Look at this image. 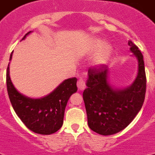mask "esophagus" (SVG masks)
I'll use <instances>...</instances> for the list:
<instances>
[{"instance_id":"esophagus-1","label":"esophagus","mask_w":155,"mask_h":155,"mask_svg":"<svg viewBox=\"0 0 155 155\" xmlns=\"http://www.w3.org/2000/svg\"><path fill=\"white\" fill-rule=\"evenodd\" d=\"M77 85H78V89L82 91V90H84V87H85V83H84V81L83 80H79L78 81Z\"/></svg>"}]
</instances>
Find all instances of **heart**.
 Masks as SVG:
<instances>
[{"label": "heart", "instance_id": "obj_1", "mask_svg": "<svg viewBox=\"0 0 155 155\" xmlns=\"http://www.w3.org/2000/svg\"><path fill=\"white\" fill-rule=\"evenodd\" d=\"M102 45V47L101 46ZM101 46L102 48L101 47ZM101 48H100V47ZM100 48V49L99 48ZM99 48V50L98 49ZM98 50V51L97 50ZM97 50L98 51H97ZM94 56L91 60V65L94 68H101L105 65L109 61L111 56V47L107 44H104L101 40H94L91 43V49L89 50L90 54L95 53Z\"/></svg>", "mask_w": 155, "mask_h": 155}]
</instances>
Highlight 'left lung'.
Wrapping results in <instances>:
<instances>
[{"instance_id":"obj_1","label":"left lung","mask_w":155,"mask_h":155,"mask_svg":"<svg viewBox=\"0 0 155 155\" xmlns=\"http://www.w3.org/2000/svg\"><path fill=\"white\" fill-rule=\"evenodd\" d=\"M130 50L138 62L137 75L132 84L124 88H116L109 81L107 66L98 70H88L87 87L83 99L91 130L104 136L123 130L137 115L145 98L146 74L141 52L131 41Z\"/></svg>"}]
</instances>
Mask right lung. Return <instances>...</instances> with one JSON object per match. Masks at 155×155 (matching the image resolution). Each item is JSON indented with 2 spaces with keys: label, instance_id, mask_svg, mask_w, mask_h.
Wrapping results in <instances>:
<instances>
[{
  "label": "right lung",
  "instance_id": "right-lung-1",
  "mask_svg": "<svg viewBox=\"0 0 155 155\" xmlns=\"http://www.w3.org/2000/svg\"><path fill=\"white\" fill-rule=\"evenodd\" d=\"M31 32L25 34L21 40ZM12 53L13 52L9 61H12ZM9 64L7 68V89L17 116L26 127L35 134L49 135L57 132L64 123V111L70 97L78 91V79H66L46 96L31 98L21 94L14 86L11 80Z\"/></svg>",
  "mask_w": 155,
  "mask_h": 155
}]
</instances>
